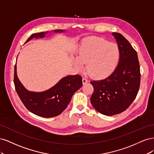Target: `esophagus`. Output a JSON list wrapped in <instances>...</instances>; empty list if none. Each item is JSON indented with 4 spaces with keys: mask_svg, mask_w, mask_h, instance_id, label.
Segmentation results:
<instances>
[{
    "mask_svg": "<svg viewBox=\"0 0 154 154\" xmlns=\"http://www.w3.org/2000/svg\"><path fill=\"white\" fill-rule=\"evenodd\" d=\"M82 81H83V84H85L86 83L88 82V80L87 79V78H85V77L83 78Z\"/></svg>",
    "mask_w": 154,
    "mask_h": 154,
    "instance_id": "obj_1",
    "label": "esophagus"
}]
</instances>
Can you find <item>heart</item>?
<instances>
[{
	"label": "heart",
	"instance_id": "b5f03b06",
	"mask_svg": "<svg viewBox=\"0 0 154 154\" xmlns=\"http://www.w3.org/2000/svg\"><path fill=\"white\" fill-rule=\"evenodd\" d=\"M120 58L118 46L109 41L96 37L85 38L81 44L78 58L72 62L78 69L86 63L87 72L91 76L103 78L109 76L117 67Z\"/></svg>",
	"mask_w": 154,
	"mask_h": 154
}]
</instances>
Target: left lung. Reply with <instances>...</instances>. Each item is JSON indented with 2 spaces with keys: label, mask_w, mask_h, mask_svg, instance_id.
<instances>
[{
  "label": "left lung",
  "mask_w": 154,
  "mask_h": 154,
  "mask_svg": "<svg viewBox=\"0 0 154 154\" xmlns=\"http://www.w3.org/2000/svg\"><path fill=\"white\" fill-rule=\"evenodd\" d=\"M112 35L120 51L118 66L108 77L91 82L94 87L91 104L97 112L106 116L127 110L136 97L141 81L136 51L122 35L118 32Z\"/></svg>",
  "instance_id": "8db88e82"
}]
</instances>
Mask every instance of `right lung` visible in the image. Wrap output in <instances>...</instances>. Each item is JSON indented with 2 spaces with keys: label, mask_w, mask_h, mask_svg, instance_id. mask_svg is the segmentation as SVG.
I'll return each instance as SVG.
<instances>
[{
  "label": "right lung",
  "mask_w": 154,
  "mask_h": 154,
  "mask_svg": "<svg viewBox=\"0 0 154 154\" xmlns=\"http://www.w3.org/2000/svg\"><path fill=\"white\" fill-rule=\"evenodd\" d=\"M55 32H63L57 30ZM48 32H41L32 35L27 40L43 38ZM14 84L17 94L26 109L32 113L44 118H52L61 114L67 108L71 97L82 86V77L76 74L64 77L50 89L42 92L27 91L18 80L17 66L14 71Z\"/></svg>",
  "instance_id": "right-lung-1"
}]
</instances>
